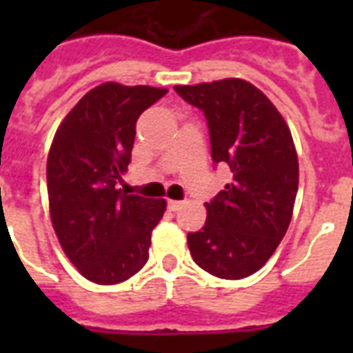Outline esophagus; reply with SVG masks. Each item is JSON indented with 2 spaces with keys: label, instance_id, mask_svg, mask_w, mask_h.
Here are the masks:
<instances>
[{
  "label": "esophagus",
  "instance_id": "esophagus-1",
  "mask_svg": "<svg viewBox=\"0 0 353 353\" xmlns=\"http://www.w3.org/2000/svg\"><path fill=\"white\" fill-rule=\"evenodd\" d=\"M183 207V201H177V199H168V209L172 210V212H176V210H179Z\"/></svg>",
  "mask_w": 353,
  "mask_h": 353
}]
</instances>
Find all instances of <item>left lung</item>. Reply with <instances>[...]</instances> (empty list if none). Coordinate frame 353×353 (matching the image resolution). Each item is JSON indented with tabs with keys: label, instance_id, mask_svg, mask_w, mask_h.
<instances>
[{
	"label": "left lung",
	"instance_id": "1",
	"mask_svg": "<svg viewBox=\"0 0 353 353\" xmlns=\"http://www.w3.org/2000/svg\"><path fill=\"white\" fill-rule=\"evenodd\" d=\"M183 101L201 110L216 165L232 179L207 207V221L188 232L194 262L218 279L238 280L268 262L290 227L299 159L285 121L268 97L240 79L176 85Z\"/></svg>",
	"mask_w": 353,
	"mask_h": 353
}]
</instances>
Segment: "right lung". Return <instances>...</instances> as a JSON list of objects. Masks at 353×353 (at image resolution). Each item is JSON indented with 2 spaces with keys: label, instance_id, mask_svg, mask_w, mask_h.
Segmentation results:
<instances>
[{
  "label": "right lung",
  "instance_id": "right-lung-1",
  "mask_svg": "<svg viewBox=\"0 0 353 353\" xmlns=\"http://www.w3.org/2000/svg\"><path fill=\"white\" fill-rule=\"evenodd\" d=\"M168 90L97 85L68 113L47 157L51 221L73 265L95 284L124 282L148 262L165 199L121 190L139 115Z\"/></svg>",
  "mask_w": 353,
  "mask_h": 353
}]
</instances>
